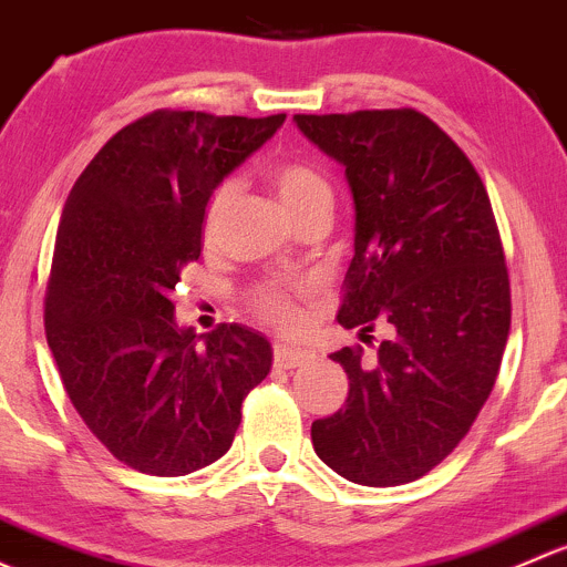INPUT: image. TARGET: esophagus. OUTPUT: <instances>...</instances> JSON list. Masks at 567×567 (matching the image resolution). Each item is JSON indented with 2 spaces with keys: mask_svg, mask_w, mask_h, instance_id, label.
<instances>
[{
  "mask_svg": "<svg viewBox=\"0 0 567 567\" xmlns=\"http://www.w3.org/2000/svg\"><path fill=\"white\" fill-rule=\"evenodd\" d=\"M308 360H311V352H306V349L289 347V343H276L272 347V363H276V369H300Z\"/></svg>",
  "mask_w": 567,
  "mask_h": 567,
  "instance_id": "esophagus-1",
  "label": "esophagus"
}]
</instances>
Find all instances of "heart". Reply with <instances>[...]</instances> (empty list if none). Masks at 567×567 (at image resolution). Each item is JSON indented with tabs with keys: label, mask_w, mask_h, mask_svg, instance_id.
Returning <instances> with one entry per match:
<instances>
[{
	"label": "heart",
	"mask_w": 567,
	"mask_h": 567,
	"mask_svg": "<svg viewBox=\"0 0 567 567\" xmlns=\"http://www.w3.org/2000/svg\"><path fill=\"white\" fill-rule=\"evenodd\" d=\"M272 185H276L278 196H281L286 213L306 207V204L317 202V198H330V185L311 163L306 161H281L272 168ZM235 196V183L224 179L213 188L207 204H204L202 215V235L209 237L218 226L220 213L226 209L229 198ZM297 295L300 289H286L278 284H261L250 289L248 295V311L254 313L259 322L276 327V330H295L300 324V311H297Z\"/></svg>",
	"instance_id": "1"
}]
</instances>
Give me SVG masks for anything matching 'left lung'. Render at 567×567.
<instances>
[{"mask_svg": "<svg viewBox=\"0 0 567 567\" xmlns=\"http://www.w3.org/2000/svg\"><path fill=\"white\" fill-rule=\"evenodd\" d=\"M347 168L354 259L338 322L388 341L330 354L349 377L343 410L313 420L330 470L360 486H401L456 451L497 382L511 281L497 220L464 150L414 109L295 114Z\"/></svg>", "mask_w": 567, "mask_h": 567, "instance_id": "left-lung-1", "label": "left lung"}]
</instances>
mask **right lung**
I'll list each match as a JSON object with an SVG mask.
<instances>
[{
	"label": "right lung",
	"mask_w": 567,
	"mask_h": 567,
	"mask_svg": "<svg viewBox=\"0 0 567 567\" xmlns=\"http://www.w3.org/2000/svg\"><path fill=\"white\" fill-rule=\"evenodd\" d=\"M284 120L157 109L114 133L70 190L45 338L75 412L133 470L177 477L218 461L270 373L265 336L218 324L198 347L174 324L172 295L202 254L213 188Z\"/></svg>",
	"instance_id": "right-lung-1"
}]
</instances>
